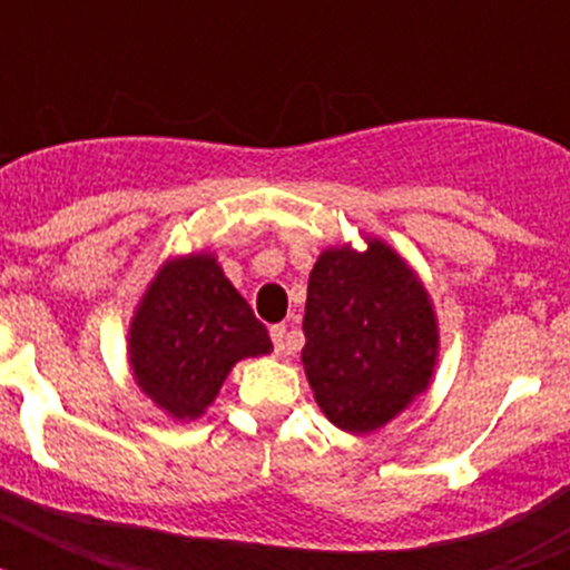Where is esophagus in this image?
I'll use <instances>...</instances> for the list:
<instances>
[{
    "instance_id": "obj_1",
    "label": "esophagus",
    "mask_w": 570,
    "mask_h": 570,
    "mask_svg": "<svg viewBox=\"0 0 570 570\" xmlns=\"http://www.w3.org/2000/svg\"><path fill=\"white\" fill-rule=\"evenodd\" d=\"M271 340L276 354H285V325H271Z\"/></svg>"
}]
</instances>
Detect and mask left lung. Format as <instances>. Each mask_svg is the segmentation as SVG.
I'll list each match as a JSON object with an SVG mask.
<instances>
[{
  "mask_svg": "<svg viewBox=\"0 0 570 570\" xmlns=\"http://www.w3.org/2000/svg\"><path fill=\"white\" fill-rule=\"evenodd\" d=\"M302 365L342 431H376L431 382L436 320L422 282L385 242L322 250L308 279Z\"/></svg>",
  "mask_w": 570,
  "mask_h": 570,
  "instance_id": "1",
  "label": "left lung"
}]
</instances>
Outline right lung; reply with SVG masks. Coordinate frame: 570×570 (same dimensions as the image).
<instances>
[{
  "label": "right lung",
  "mask_w": 570,
  "mask_h": 570,
  "mask_svg": "<svg viewBox=\"0 0 570 570\" xmlns=\"http://www.w3.org/2000/svg\"><path fill=\"white\" fill-rule=\"evenodd\" d=\"M136 385L176 420H196L230 367L268 354V328L225 279L214 256L170 259L130 322Z\"/></svg>",
  "instance_id": "obj_1"
}]
</instances>
